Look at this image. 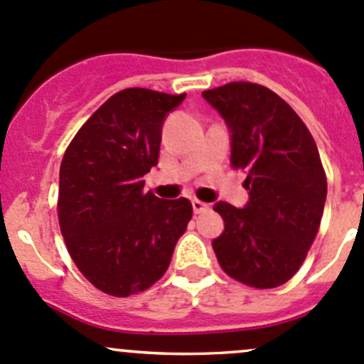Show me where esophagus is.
Segmentation results:
<instances>
[{"mask_svg":"<svg viewBox=\"0 0 364 364\" xmlns=\"http://www.w3.org/2000/svg\"><path fill=\"white\" fill-rule=\"evenodd\" d=\"M192 205H193V213H196V215H200V213H205L211 209V205L203 203V200H199V199H193Z\"/></svg>","mask_w":364,"mask_h":364,"instance_id":"esophagus-1","label":"esophagus"}]
</instances>
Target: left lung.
<instances>
[{"instance_id": "8db88e82", "label": "left lung", "mask_w": 364, "mask_h": 364, "mask_svg": "<svg viewBox=\"0 0 364 364\" xmlns=\"http://www.w3.org/2000/svg\"><path fill=\"white\" fill-rule=\"evenodd\" d=\"M232 134L230 165L247 174L243 209L213 205L225 230L213 241L220 267L253 289L291 280L318 232L328 179L317 144L294 109L269 87L229 82L203 91Z\"/></svg>"}]
</instances>
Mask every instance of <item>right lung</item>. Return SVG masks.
Returning <instances> with one entry per match:
<instances>
[{"label":"right lung","instance_id":"add662e5","mask_svg":"<svg viewBox=\"0 0 364 364\" xmlns=\"http://www.w3.org/2000/svg\"><path fill=\"white\" fill-rule=\"evenodd\" d=\"M186 95L128 87L91 114L61 160L58 220L67 250L98 291L128 297L160 280L192 220L185 197L144 192L161 123Z\"/></svg>","mask_w":364,"mask_h":364}]
</instances>
